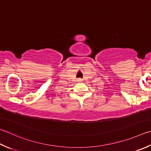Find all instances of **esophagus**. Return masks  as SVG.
Returning a JSON list of instances; mask_svg holds the SVG:
<instances>
[{
	"label": "esophagus",
	"instance_id": "obj_1",
	"mask_svg": "<svg viewBox=\"0 0 151 151\" xmlns=\"http://www.w3.org/2000/svg\"><path fill=\"white\" fill-rule=\"evenodd\" d=\"M77 81H78V82H82V81H83V80L81 78H78V79H77Z\"/></svg>",
	"mask_w": 151,
	"mask_h": 151
}]
</instances>
